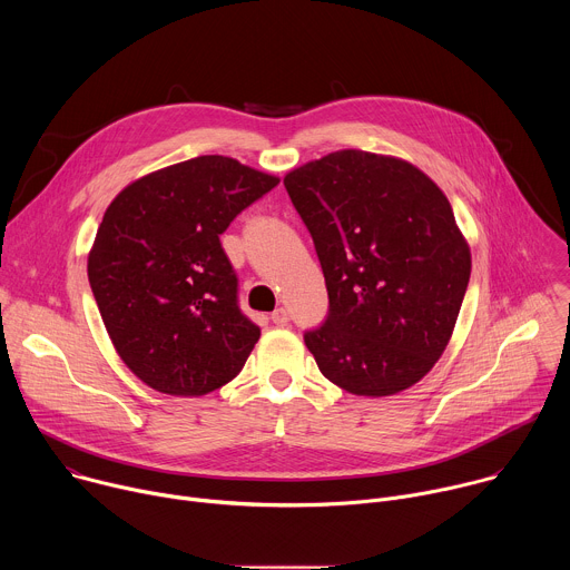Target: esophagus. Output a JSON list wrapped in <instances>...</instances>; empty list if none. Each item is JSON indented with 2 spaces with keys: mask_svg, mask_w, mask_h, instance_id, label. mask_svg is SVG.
<instances>
[{
  "mask_svg": "<svg viewBox=\"0 0 570 570\" xmlns=\"http://www.w3.org/2000/svg\"><path fill=\"white\" fill-rule=\"evenodd\" d=\"M271 320L277 324V327H286L288 324V313H286V308H275L273 313H271Z\"/></svg>",
  "mask_w": 570,
  "mask_h": 570,
  "instance_id": "obj_1",
  "label": "esophagus"
}]
</instances>
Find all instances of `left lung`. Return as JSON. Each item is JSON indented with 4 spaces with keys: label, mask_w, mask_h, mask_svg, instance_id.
Returning a JSON list of instances; mask_svg holds the SVG:
<instances>
[{
    "label": "left lung",
    "mask_w": 570,
    "mask_h": 570,
    "mask_svg": "<svg viewBox=\"0 0 570 570\" xmlns=\"http://www.w3.org/2000/svg\"><path fill=\"white\" fill-rule=\"evenodd\" d=\"M284 187L330 293L304 334L320 372L358 396L409 390L444 354L471 275L449 198L411 161L358 148L306 161Z\"/></svg>",
    "instance_id": "8db88e82"
}]
</instances>
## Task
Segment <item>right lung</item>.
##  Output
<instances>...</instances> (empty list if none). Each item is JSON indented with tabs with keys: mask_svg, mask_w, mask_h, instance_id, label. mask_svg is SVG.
I'll return each mask as SVG.
<instances>
[{
	"mask_svg": "<svg viewBox=\"0 0 570 570\" xmlns=\"http://www.w3.org/2000/svg\"><path fill=\"white\" fill-rule=\"evenodd\" d=\"M277 176L200 155L124 187L88 255L106 332L128 370L171 396H203L246 365L262 332L236 304L220 234Z\"/></svg>",
	"mask_w": 570,
	"mask_h": 570,
	"instance_id": "right-lung-1",
	"label": "right lung"
}]
</instances>
